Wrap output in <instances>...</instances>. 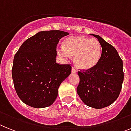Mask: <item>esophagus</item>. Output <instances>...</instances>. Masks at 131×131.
<instances>
[{
    "label": "esophagus",
    "mask_w": 131,
    "mask_h": 131,
    "mask_svg": "<svg viewBox=\"0 0 131 131\" xmlns=\"http://www.w3.org/2000/svg\"><path fill=\"white\" fill-rule=\"evenodd\" d=\"M72 73H77L78 71L75 68H72Z\"/></svg>",
    "instance_id": "1"
}]
</instances>
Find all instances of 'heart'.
<instances>
[{"label":"heart","instance_id":"b5f03b06","mask_svg":"<svg viewBox=\"0 0 131 131\" xmlns=\"http://www.w3.org/2000/svg\"><path fill=\"white\" fill-rule=\"evenodd\" d=\"M60 57L69 59L75 56V63L80 69L87 70L96 66L100 60L102 48L96 39L84 36H72L64 41L63 45L57 47Z\"/></svg>","mask_w":131,"mask_h":131}]
</instances>
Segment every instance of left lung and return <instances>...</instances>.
I'll return each mask as SVG.
<instances>
[{
  "mask_svg": "<svg viewBox=\"0 0 131 131\" xmlns=\"http://www.w3.org/2000/svg\"><path fill=\"white\" fill-rule=\"evenodd\" d=\"M102 54L96 66L78 72L80 84L77 93L86 105L100 109L112 104L121 92L124 80L123 61L117 51L98 35Z\"/></svg>",
  "mask_w": 131,
  "mask_h": 131,
  "instance_id": "left-lung-1",
  "label": "left lung"
}]
</instances>
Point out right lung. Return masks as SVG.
Instances as JSON below:
<instances>
[{"mask_svg": "<svg viewBox=\"0 0 131 131\" xmlns=\"http://www.w3.org/2000/svg\"><path fill=\"white\" fill-rule=\"evenodd\" d=\"M69 35L59 30L40 31L27 39L14 57L12 77L18 96L25 104L41 108L58 97L61 83L72 67L56 63L57 45Z\"/></svg>", "mask_w": 131, "mask_h": 131, "instance_id": "add662e5", "label": "right lung"}]
</instances>
